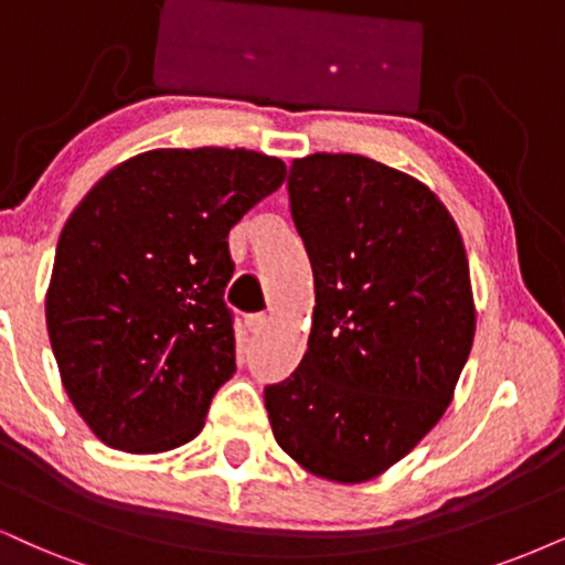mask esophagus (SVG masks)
I'll list each match as a JSON object with an SVG mask.
<instances>
[{"mask_svg": "<svg viewBox=\"0 0 565 565\" xmlns=\"http://www.w3.org/2000/svg\"><path fill=\"white\" fill-rule=\"evenodd\" d=\"M246 324H248V330L254 332V335H262V332L269 327V317L267 315H254V317L246 319Z\"/></svg>", "mask_w": 565, "mask_h": 565, "instance_id": "1", "label": "esophagus"}]
</instances>
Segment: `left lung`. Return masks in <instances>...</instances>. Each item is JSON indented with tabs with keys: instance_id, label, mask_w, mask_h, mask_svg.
Masks as SVG:
<instances>
[{
	"instance_id": "8db88e82",
	"label": "left lung",
	"mask_w": 565,
	"mask_h": 565,
	"mask_svg": "<svg viewBox=\"0 0 565 565\" xmlns=\"http://www.w3.org/2000/svg\"><path fill=\"white\" fill-rule=\"evenodd\" d=\"M315 271L301 364L264 390L271 435L338 484L385 475L443 419L477 332L463 238L429 185L361 154L294 159Z\"/></svg>"
}]
</instances>
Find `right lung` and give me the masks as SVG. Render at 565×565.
I'll list each match as a JSON object with an SVG mask.
<instances>
[{
  "label": "right lung",
  "instance_id": "obj_1",
  "mask_svg": "<svg viewBox=\"0 0 565 565\" xmlns=\"http://www.w3.org/2000/svg\"><path fill=\"white\" fill-rule=\"evenodd\" d=\"M248 149H151L73 209L46 288L70 403L104 445L167 452L204 429L235 372L230 227L285 183Z\"/></svg>",
  "mask_w": 565,
  "mask_h": 565
}]
</instances>
